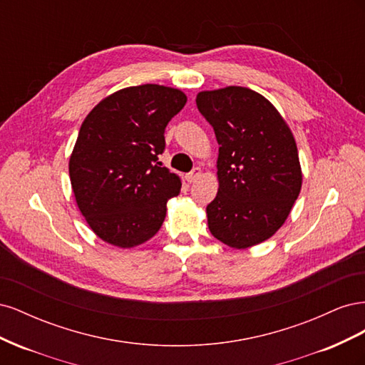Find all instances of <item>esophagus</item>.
Segmentation results:
<instances>
[{
	"instance_id": "obj_1",
	"label": "esophagus",
	"mask_w": 365,
	"mask_h": 365,
	"mask_svg": "<svg viewBox=\"0 0 365 365\" xmlns=\"http://www.w3.org/2000/svg\"><path fill=\"white\" fill-rule=\"evenodd\" d=\"M201 175H202V172H201V169L200 168H195L190 173H187L185 175V180H187V182H195V181H197L201 178Z\"/></svg>"
}]
</instances>
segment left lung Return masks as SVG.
<instances>
[{
    "label": "left lung",
    "instance_id": "obj_1",
    "mask_svg": "<svg viewBox=\"0 0 365 365\" xmlns=\"http://www.w3.org/2000/svg\"><path fill=\"white\" fill-rule=\"evenodd\" d=\"M219 145L217 195L207 205L208 230L245 250L269 239L288 219L303 173L289 125L267 97L244 86L196 96Z\"/></svg>",
    "mask_w": 365,
    "mask_h": 365
}]
</instances>
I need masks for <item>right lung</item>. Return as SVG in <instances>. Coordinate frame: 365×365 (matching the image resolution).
Returning <instances> with one entry per match:
<instances>
[{
    "label": "right lung",
    "mask_w": 365,
    "mask_h": 365,
    "mask_svg": "<svg viewBox=\"0 0 365 365\" xmlns=\"http://www.w3.org/2000/svg\"><path fill=\"white\" fill-rule=\"evenodd\" d=\"M185 102L178 88L146 83L106 96L85 117L70 181L86 224L106 244L134 248L161 228L181 178L158 155L165 126Z\"/></svg>",
    "instance_id": "right-lung-1"
}]
</instances>
